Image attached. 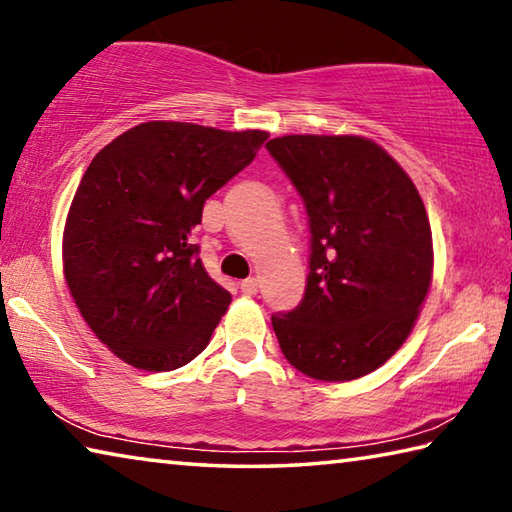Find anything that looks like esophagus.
Masks as SVG:
<instances>
[{
    "label": "esophagus",
    "mask_w": 512,
    "mask_h": 512,
    "mask_svg": "<svg viewBox=\"0 0 512 512\" xmlns=\"http://www.w3.org/2000/svg\"><path fill=\"white\" fill-rule=\"evenodd\" d=\"M239 289H241V293H244V296H255V293H257V280H255V277L241 280L239 282Z\"/></svg>",
    "instance_id": "34e87169"
}]
</instances>
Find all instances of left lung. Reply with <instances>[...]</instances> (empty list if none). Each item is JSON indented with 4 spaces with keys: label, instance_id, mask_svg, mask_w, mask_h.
<instances>
[{
    "label": "left lung",
    "instance_id": "1",
    "mask_svg": "<svg viewBox=\"0 0 512 512\" xmlns=\"http://www.w3.org/2000/svg\"><path fill=\"white\" fill-rule=\"evenodd\" d=\"M266 149L298 189L311 235L305 296L271 316L282 354L311 379L368 375L400 350L431 284L418 189L357 135H284Z\"/></svg>",
    "mask_w": 512,
    "mask_h": 512
}]
</instances>
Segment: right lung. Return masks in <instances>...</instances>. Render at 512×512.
Instances as JSON below:
<instances>
[{"instance_id": "obj_1", "label": "right lung", "mask_w": 512, "mask_h": 512, "mask_svg": "<svg viewBox=\"0 0 512 512\" xmlns=\"http://www.w3.org/2000/svg\"><path fill=\"white\" fill-rule=\"evenodd\" d=\"M266 137L146 121L94 155L67 214L63 268L85 323L121 361L169 372L210 343L232 296L207 275L194 230Z\"/></svg>"}]
</instances>
